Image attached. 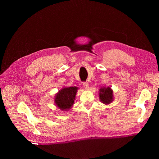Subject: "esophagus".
Returning <instances> with one entry per match:
<instances>
[{
	"label": "esophagus",
	"instance_id": "esophagus-1",
	"mask_svg": "<svg viewBox=\"0 0 159 159\" xmlns=\"http://www.w3.org/2000/svg\"><path fill=\"white\" fill-rule=\"evenodd\" d=\"M83 86L86 89H88L89 88V83L88 82H83Z\"/></svg>",
	"mask_w": 159,
	"mask_h": 159
}]
</instances>
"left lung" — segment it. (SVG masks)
<instances>
[{
    "label": "left lung",
    "instance_id": "8db88e82",
    "mask_svg": "<svg viewBox=\"0 0 159 159\" xmlns=\"http://www.w3.org/2000/svg\"><path fill=\"white\" fill-rule=\"evenodd\" d=\"M99 98L102 103L106 104H110L113 101V91L110 87L101 88Z\"/></svg>",
    "mask_w": 159,
    "mask_h": 159
}]
</instances>
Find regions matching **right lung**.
Masks as SVG:
<instances>
[{
    "label": "right lung",
    "mask_w": 159,
    "mask_h": 159,
    "mask_svg": "<svg viewBox=\"0 0 159 159\" xmlns=\"http://www.w3.org/2000/svg\"><path fill=\"white\" fill-rule=\"evenodd\" d=\"M78 88H64L58 92L55 98L57 106L62 110H68L73 106Z\"/></svg>",
    "instance_id": "right-lung-1"
}]
</instances>
